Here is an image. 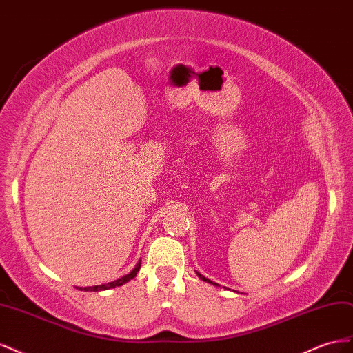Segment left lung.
<instances>
[{
	"label": "left lung",
	"mask_w": 353,
	"mask_h": 353,
	"mask_svg": "<svg viewBox=\"0 0 353 353\" xmlns=\"http://www.w3.org/2000/svg\"><path fill=\"white\" fill-rule=\"evenodd\" d=\"M196 275H198L201 279H203V281H205V283H210V284H213V285H217L216 283H213V281H210L208 278H205V276H203V275H201V274H198V272H196Z\"/></svg>",
	"instance_id": "1"
}]
</instances>
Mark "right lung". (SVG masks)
I'll list each match as a JSON object with an SVG mask.
<instances>
[{
	"label": "right lung",
	"mask_w": 353,
	"mask_h": 353,
	"mask_svg": "<svg viewBox=\"0 0 353 353\" xmlns=\"http://www.w3.org/2000/svg\"><path fill=\"white\" fill-rule=\"evenodd\" d=\"M139 269H140V261L139 263L136 265V268L130 272V274H127V275H124V276H121V278H118V279H115V281H112V283H108V284H102V285H94V287H79L78 290H84V291H103V290H109V288H115V287H121V285H124L125 283H128L130 279H133L136 275H137V272H139Z\"/></svg>",
	"instance_id": "right-lung-1"
}]
</instances>
